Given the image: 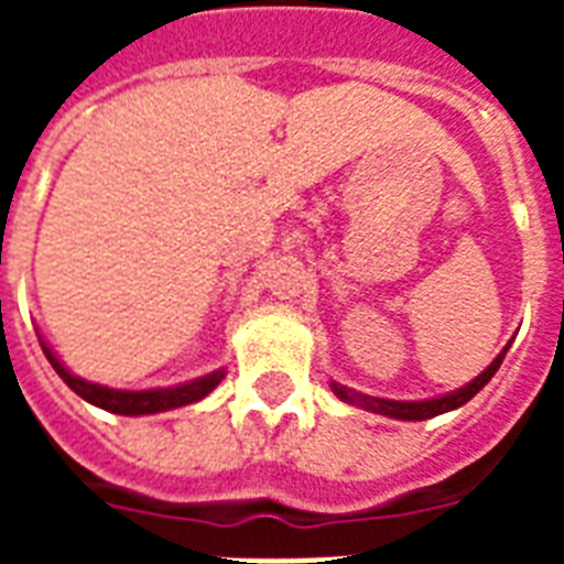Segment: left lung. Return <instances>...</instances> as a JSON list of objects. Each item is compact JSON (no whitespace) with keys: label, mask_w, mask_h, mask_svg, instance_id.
<instances>
[{"label":"left lung","mask_w":564,"mask_h":564,"mask_svg":"<svg viewBox=\"0 0 564 564\" xmlns=\"http://www.w3.org/2000/svg\"><path fill=\"white\" fill-rule=\"evenodd\" d=\"M509 345L503 351L495 357L489 369L482 371L480 377H474L471 383L463 386L459 392H451L445 398H433V401H386V398H371V394H362V392H354L348 386H339L334 383V394L336 398H343L345 403H354V406H362V410L369 412H380V415H389V419H401V421H424V419H433V415H442L447 410H456V406H463L474 398V394L480 392L482 386L489 383L495 371L500 369V362L507 357Z\"/></svg>","instance_id":"left-lung-1"}]
</instances>
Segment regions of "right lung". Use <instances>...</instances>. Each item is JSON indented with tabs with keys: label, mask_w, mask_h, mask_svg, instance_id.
<instances>
[{
	"label": "right lung",
	"mask_w": 564,
	"mask_h": 564,
	"mask_svg": "<svg viewBox=\"0 0 564 564\" xmlns=\"http://www.w3.org/2000/svg\"><path fill=\"white\" fill-rule=\"evenodd\" d=\"M43 354H46V360L52 362V369L61 375L69 389L75 394H82L84 401L96 403L101 410L117 412V415H152V412H166L175 410V406H187L193 401H202L204 394L213 392L219 380L225 377V371H213L207 377H198L193 383L184 386H172V389H145V392H119V389H108V386L99 383H87L82 377L69 375V371L57 362V357L48 351L46 345H43Z\"/></svg>",
	"instance_id": "right-lung-1"
}]
</instances>
